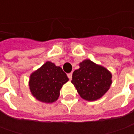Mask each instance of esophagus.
Returning <instances> with one entry per match:
<instances>
[{
  "mask_svg": "<svg viewBox=\"0 0 134 134\" xmlns=\"http://www.w3.org/2000/svg\"><path fill=\"white\" fill-rule=\"evenodd\" d=\"M67 75H68V77H69V80H71V77H72V73H69Z\"/></svg>",
  "mask_w": 134,
  "mask_h": 134,
  "instance_id": "1",
  "label": "esophagus"
}]
</instances>
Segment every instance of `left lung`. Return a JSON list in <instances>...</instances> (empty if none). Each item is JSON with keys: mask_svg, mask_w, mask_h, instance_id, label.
Segmentation results:
<instances>
[{"mask_svg": "<svg viewBox=\"0 0 134 134\" xmlns=\"http://www.w3.org/2000/svg\"><path fill=\"white\" fill-rule=\"evenodd\" d=\"M79 66L73 72L71 80L78 94L88 101L100 98L112 84L111 72L89 59L80 63Z\"/></svg>", "mask_w": 134, "mask_h": 134, "instance_id": "8db88e82", "label": "left lung"}]
</instances>
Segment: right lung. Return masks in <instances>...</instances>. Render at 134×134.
<instances>
[{
    "label": "right lung",
    "mask_w": 134,
    "mask_h": 134,
    "mask_svg": "<svg viewBox=\"0 0 134 134\" xmlns=\"http://www.w3.org/2000/svg\"><path fill=\"white\" fill-rule=\"evenodd\" d=\"M68 81L62 68L48 61L30 75L29 86L36 100L51 104L58 99L62 86Z\"/></svg>",
    "instance_id": "right-lung-1"
}]
</instances>
